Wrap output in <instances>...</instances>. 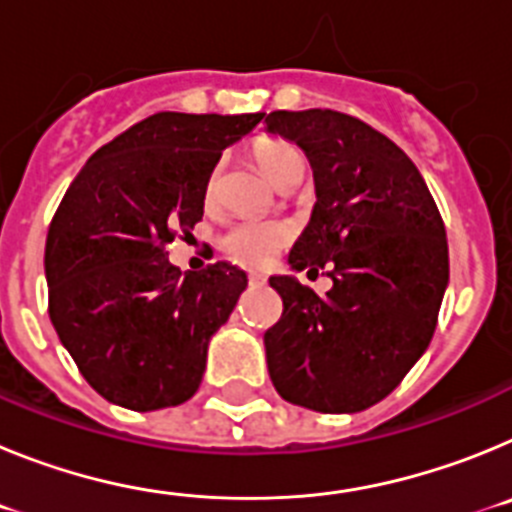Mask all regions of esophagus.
Wrapping results in <instances>:
<instances>
[{
	"label": "esophagus",
	"mask_w": 512,
	"mask_h": 512,
	"mask_svg": "<svg viewBox=\"0 0 512 512\" xmlns=\"http://www.w3.org/2000/svg\"><path fill=\"white\" fill-rule=\"evenodd\" d=\"M248 282H251V284H264L266 279L261 277V274H248Z\"/></svg>",
	"instance_id": "1"
}]
</instances>
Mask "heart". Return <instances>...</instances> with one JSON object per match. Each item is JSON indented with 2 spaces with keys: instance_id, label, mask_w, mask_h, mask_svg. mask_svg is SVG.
I'll list each match as a JSON object with an SVG mask.
<instances>
[{
  "instance_id": "obj_1",
  "label": "heart",
  "mask_w": 512,
  "mask_h": 512,
  "mask_svg": "<svg viewBox=\"0 0 512 512\" xmlns=\"http://www.w3.org/2000/svg\"><path fill=\"white\" fill-rule=\"evenodd\" d=\"M253 158H256L259 169L277 187L297 171H305L307 166V158L300 151V146L284 138L256 140L253 143ZM217 189H220V169H212L205 182V205H212L217 200ZM289 241H292V228L289 225L274 223V220H241V223L230 225L220 235V248L238 264L261 269V266L271 264L274 256Z\"/></svg>"
}]
</instances>
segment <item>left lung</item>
I'll list each match as a JSON object with an SVG mask.
<instances>
[{"instance_id": "8db88e82", "label": "left lung", "mask_w": 512, "mask_h": 512, "mask_svg": "<svg viewBox=\"0 0 512 512\" xmlns=\"http://www.w3.org/2000/svg\"><path fill=\"white\" fill-rule=\"evenodd\" d=\"M269 133L295 140L318 202L292 269H325L318 297L295 277H271L282 318L264 333L271 382L318 413H359L390 395L423 356L449 284L441 212L418 166L387 135L336 110H277Z\"/></svg>"}]
</instances>
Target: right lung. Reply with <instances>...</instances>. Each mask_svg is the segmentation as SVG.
Wrapping results in <instances>:
<instances>
[{"mask_svg":"<svg viewBox=\"0 0 512 512\" xmlns=\"http://www.w3.org/2000/svg\"><path fill=\"white\" fill-rule=\"evenodd\" d=\"M261 117L156 112L99 148L63 194L45 238L48 315L104 400L148 413L200 387L210 336L248 279L230 261L182 274L166 243L200 223L223 148Z\"/></svg>","mask_w":512,"mask_h":512,"instance_id":"add662e5","label":"right lung"}]
</instances>
